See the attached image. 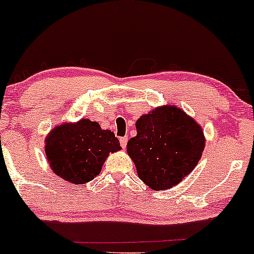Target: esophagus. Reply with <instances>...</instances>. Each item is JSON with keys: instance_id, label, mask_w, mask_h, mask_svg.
Listing matches in <instances>:
<instances>
[{"instance_id": "esophagus-1", "label": "esophagus", "mask_w": 254, "mask_h": 254, "mask_svg": "<svg viewBox=\"0 0 254 254\" xmlns=\"http://www.w3.org/2000/svg\"><path fill=\"white\" fill-rule=\"evenodd\" d=\"M119 142H121V146L123 147V148H125L127 144V137H121L119 138Z\"/></svg>"}]
</instances>
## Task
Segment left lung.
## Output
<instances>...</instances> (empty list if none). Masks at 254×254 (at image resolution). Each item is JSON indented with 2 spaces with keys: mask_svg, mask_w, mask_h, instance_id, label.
<instances>
[{
  "mask_svg": "<svg viewBox=\"0 0 254 254\" xmlns=\"http://www.w3.org/2000/svg\"><path fill=\"white\" fill-rule=\"evenodd\" d=\"M136 131L127 141V154L140 180L153 190L178 185L197 165L205 148L201 127L172 105L143 114L136 122Z\"/></svg>",
  "mask_w": 254,
  "mask_h": 254,
  "instance_id": "8db88e82",
  "label": "left lung"
}]
</instances>
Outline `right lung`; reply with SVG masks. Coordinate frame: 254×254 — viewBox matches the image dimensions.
I'll return each mask as SVG.
<instances>
[{"label": "right lung", "instance_id": "obj_1", "mask_svg": "<svg viewBox=\"0 0 254 254\" xmlns=\"http://www.w3.org/2000/svg\"><path fill=\"white\" fill-rule=\"evenodd\" d=\"M121 148L111 130H102L99 123L84 118L55 127L44 147L53 172L73 185L94 180L110 153Z\"/></svg>", "mask_w": 254, "mask_h": 254}]
</instances>
